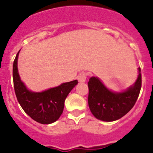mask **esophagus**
I'll use <instances>...</instances> for the list:
<instances>
[{"label":"esophagus","mask_w":153,"mask_h":153,"mask_svg":"<svg viewBox=\"0 0 153 153\" xmlns=\"http://www.w3.org/2000/svg\"><path fill=\"white\" fill-rule=\"evenodd\" d=\"M86 76H87V74L86 73H82V74H79L77 76V79L79 83H84L86 79Z\"/></svg>","instance_id":"esophagus-1"}]
</instances>
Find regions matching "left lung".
<instances>
[{"mask_svg": "<svg viewBox=\"0 0 153 153\" xmlns=\"http://www.w3.org/2000/svg\"><path fill=\"white\" fill-rule=\"evenodd\" d=\"M135 83L123 92H113L106 88L98 77L89 79L88 104L90 111L97 119L112 122L122 118L134 106L142 86L140 67Z\"/></svg>", "mask_w": 153, "mask_h": 153, "instance_id": "obj_1", "label": "left lung"}]
</instances>
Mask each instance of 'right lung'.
Wrapping results in <instances>:
<instances>
[{
  "mask_svg": "<svg viewBox=\"0 0 153 153\" xmlns=\"http://www.w3.org/2000/svg\"><path fill=\"white\" fill-rule=\"evenodd\" d=\"M19 52L13 64V86L17 100L24 111L36 122L41 124L53 123L63 113L65 100L78 81L76 79L63 83L42 92L30 91L21 81L17 69Z\"/></svg>",
  "mask_w": 153,
  "mask_h": 153,
  "instance_id": "obj_1",
  "label": "right lung"
}]
</instances>
